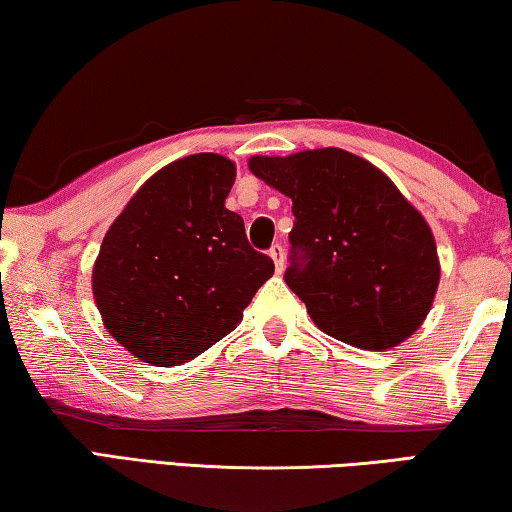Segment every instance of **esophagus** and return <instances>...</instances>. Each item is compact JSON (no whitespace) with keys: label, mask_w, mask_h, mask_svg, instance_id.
<instances>
[{"label":"esophagus","mask_w":512,"mask_h":512,"mask_svg":"<svg viewBox=\"0 0 512 512\" xmlns=\"http://www.w3.org/2000/svg\"><path fill=\"white\" fill-rule=\"evenodd\" d=\"M271 259L275 262V271L277 273H282L284 271V248L280 246V244H273V248H271Z\"/></svg>","instance_id":"34e87169"}]
</instances>
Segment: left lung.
I'll list each match as a JSON object with an SVG mask.
<instances>
[{"label": "left lung", "instance_id": "left-lung-1", "mask_svg": "<svg viewBox=\"0 0 512 512\" xmlns=\"http://www.w3.org/2000/svg\"><path fill=\"white\" fill-rule=\"evenodd\" d=\"M248 169L293 201L289 289L318 329L361 350H388L418 329L440 262L429 223L384 171L350 151L253 155Z\"/></svg>", "mask_w": 512, "mask_h": 512}]
</instances>
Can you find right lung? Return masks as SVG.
<instances>
[{
    "mask_svg": "<svg viewBox=\"0 0 512 512\" xmlns=\"http://www.w3.org/2000/svg\"><path fill=\"white\" fill-rule=\"evenodd\" d=\"M235 162L196 153L137 189L101 241L92 293L103 327L144 363L183 366L235 329L273 259L225 207Z\"/></svg>",
    "mask_w": 512,
    "mask_h": 512,
    "instance_id": "obj_1",
    "label": "right lung"
}]
</instances>
